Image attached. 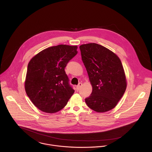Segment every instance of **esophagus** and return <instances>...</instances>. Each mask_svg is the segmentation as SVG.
<instances>
[{"label":"esophagus","instance_id":"34e87169","mask_svg":"<svg viewBox=\"0 0 152 152\" xmlns=\"http://www.w3.org/2000/svg\"><path fill=\"white\" fill-rule=\"evenodd\" d=\"M83 86V83H80L79 84H78V85L77 86V89L78 90V89H80V88L81 87V86Z\"/></svg>","mask_w":152,"mask_h":152}]
</instances>
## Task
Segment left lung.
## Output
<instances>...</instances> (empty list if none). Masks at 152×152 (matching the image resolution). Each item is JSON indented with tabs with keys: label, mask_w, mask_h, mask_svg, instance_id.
Segmentation results:
<instances>
[{
	"label": "left lung",
	"mask_w": 152,
	"mask_h": 152,
	"mask_svg": "<svg viewBox=\"0 0 152 152\" xmlns=\"http://www.w3.org/2000/svg\"><path fill=\"white\" fill-rule=\"evenodd\" d=\"M80 48L92 87L91 95L85 99L88 107L97 112L114 108L124 95L127 86L119 58L98 44H83Z\"/></svg>",
	"instance_id": "obj_1"
}]
</instances>
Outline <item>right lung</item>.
I'll use <instances>...</instances> for the list:
<instances>
[{
	"label": "right lung",
	"mask_w": 152,
	"mask_h": 152,
	"mask_svg": "<svg viewBox=\"0 0 152 152\" xmlns=\"http://www.w3.org/2000/svg\"><path fill=\"white\" fill-rule=\"evenodd\" d=\"M77 46L60 44L44 49L27 66L26 94L40 110L55 113L63 108L74 90L69 84L65 66L76 54Z\"/></svg>",
	"instance_id": "obj_1"
}]
</instances>
